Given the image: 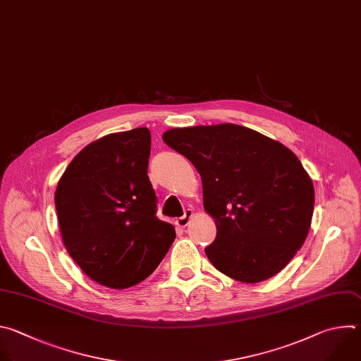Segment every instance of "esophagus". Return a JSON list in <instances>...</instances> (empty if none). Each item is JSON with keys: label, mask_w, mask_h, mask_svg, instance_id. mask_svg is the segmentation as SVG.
I'll list each match as a JSON object with an SVG mask.
<instances>
[{"label": "esophagus", "mask_w": 361, "mask_h": 361, "mask_svg": "<svg viewBox=\"0 0 361 361\" xmlns=\"http://www.w3.org/2000/svg\"><path fill=\"white\" fill-rule=\"evenodd\" d=\"M192 216H193V212L190 210V209H188L186 212H185V214L183 216H180V218H178L176 219V226H179V228H185V226H188L189 225V222H190V219H192Z\"/></svg>", "instance_id": "34e87169"}]
</instances>
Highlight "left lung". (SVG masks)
Wrapping results in <instances>:
<instances>
[{
	"label": "left lung",
	"mask_w": 361,
	"mask_h": 361,
	"mask_svg": "<svg viewBox=\"0 0 361 361\" xmlns=\"http://www.w3.org/2000/svg\"><path fill=\"white\" fill-rule=\"evenodd\" d=\"M164 142L202 178L203 207L216 224L210 263L243 283L277 274L305 243L314 188L283 143L235 123L173 128Z\"/></svg>",
	"instance_id": "left-lung-1"
}]
</instances>
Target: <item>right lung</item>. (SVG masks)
<instances>
[{
  "label": "right lung",
  "instance_id": "right-lung-1",
  "mask_svg": "<svg viewBox=\"0 0 361 361\" xmlns=\"http://www.w3.org/2000/svg\"><path fill=\"white\" fill-rule=\"evenodd\" d=\"M149 155L148 128L109 133L72 159L56 185L65 249L88 277L111 289L145 280L176 238L155 214Z\"/></svg>",
  "mask_w": 361,
  "mask_h": 361
}]
</instances>
